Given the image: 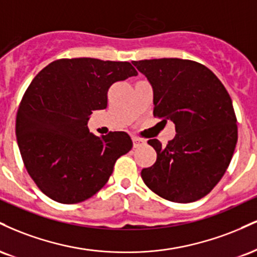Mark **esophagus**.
Listing matches in <instances>:
<instances>
[{"label": "esophagus", "mask_w": 257, "mask_h": 257, "mask_svg": "<svg viewBox=\"0 0 257 257\" xmlns=\"http://www.w3.org/2000/svg\"><path fill=\"white\" fill-rule=\"evenodd\" d=\"M145 144H146V141L143 140V139H139L137 137L133 138V146H134L135 149H137V147H140V146L145 145Z\"/></svg>", "instance_id": "obj_1"}]
</instances>
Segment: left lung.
<instances>
[{
  "label": "left lung",
  "mask_w": 257,
  "mask_h": 257,
  "mask_svg": "<svg viewBox=\"0 0 257 257\" xmlns=\"http://www.w3.org/2000/svg\"><path fill=\"white\" fill-rule=\"evenodd\" d=\"M153 88V116L172 120L176 135L167 146L149 144L157 152L141 178L152 192L175 203L206 196L229 166L238 140L231 96L204 65L178 58L133 61Z\"/></svg>",
  "instance_id": "obj_1"
}]
</instances>
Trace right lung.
I'll return each mask as SVG.
<instances>
[{"label":"right lung","instance_id":"right-lung-1","mask_svg":"<svg viewBox=\"0 0 257 257\" xmlns=\"http://www.w3.org/2000/svg\"><path fill=\"white\" fill-rule=\"evenodd\" d=\"M138 71L128 61L59 59L37 73L17 113L16 135L29 175L49 198L75 204L104 187L120 156L125 132L96 137L87 122L107 106L108 88Z\"/></svg>","mask_w":257,"mask_h":257}]
</instances>
